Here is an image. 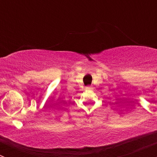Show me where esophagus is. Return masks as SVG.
I'll return each mask as SVG.
<instances>
[{
    "label": "esophagus",
    "instance_id": "34e87169",
    "mask_svg": "<svg viewBox=\"0 0 157 157\" xmlns=\"http://www.w3.org/2000/svg\"><path fill=\"white\" fill-rule=\"evenodd\" d=\"M86 90H92V86H86Z\"/></svg>",
    "mask_w": 157,
    "mask_h": 157
}]
</instances>
